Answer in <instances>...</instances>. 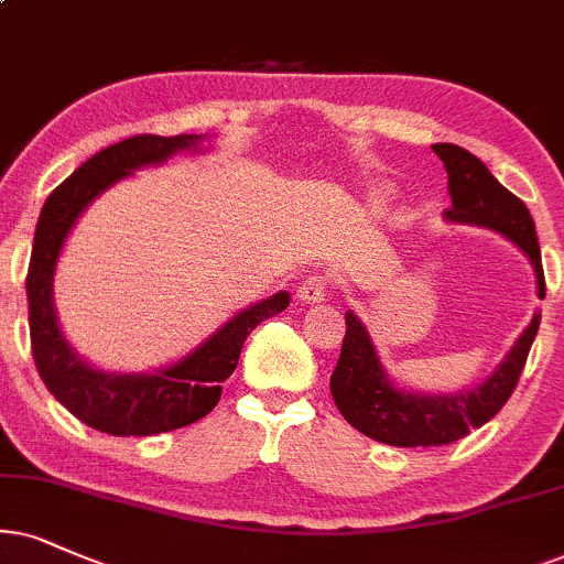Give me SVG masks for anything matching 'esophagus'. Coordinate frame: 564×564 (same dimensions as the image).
Here are the masks:
<instances>
[{
  "mask_svg": "<svg viewBox=\"0 0 564 564\" xmlns=\"http://www.w3.org/2000/svg\"><path fill=\"white\" fill-rule=\"evenodd\" d=\"M296 296L302 299L306 304H317L325 302L327 296V281L323 275H310L306 281H302V286L296 289Z\"/></svg>",
  "mask_w": 564,
  "mask_h": 564,
  "instance_id": "34e87169",
  "label": "esophagus"
}]
</instances>
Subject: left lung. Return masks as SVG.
Returning a JSON list of instances; mask_svg holds the SVG:
<instances>
[{
    "label": "left lung",
    "mask_w": 564,
    "mask_h": 564,
    "mask_svg": "<svg viewBox=\"0 0 564 564\" xmlns=\"http://www.w3.org/2000/svg\"><path fill=\"white\" fill-rule=\"evenodd\" d=\"M432 151L440 155L447 171V189L453 205L445 210V218L453 224L487 226L500 231L512 245L525 252L536 270L539 299L546 296L544 268H541V249L536 226L523 199L491 176V171L468 153L466 148L453 142H437ZM541 315L536 312L531 325L510 348L500 367L481 384L471 390H458L447 395H422L398 390L388 380L375 351L367 327L354 312H346V335L340 346V359L330 377V393L338 411L354 430L384 445L395 447H430L451 445L466 437L471 430H479L491 416H497L508 398L516 390L529 359L531 344L539 333Z\"/></svg>",
    "instance_id": "8db88e82"
}]
</instances>
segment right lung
I'll return each mask as SVG.
<instances>
[{"label":"right lung","mask_w":564,"mask_h":564,"mask_svg":"<svg viewBox=\"0 0 564 564\" xmlns=\"http://www.w3.org/2000/svg\"><path fill=\"white\" fill-rule=\"evenodd\" d=\"M199 134H134L104 148L56 187L35 224L28 268V325L33 361L56 401L93 430L117 437H148L195 424L216 409L220 382L239 365L247 335L289 306L286 291L234 315L182 361L153 375H113L85 365L64 340L54 312V270L69 229L88 205L134 169L163 163L180 151H197Z\"/></svg>","instance_id":"1"}]
</instances>
